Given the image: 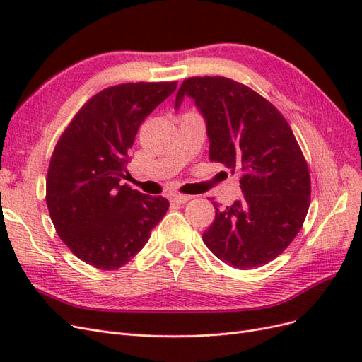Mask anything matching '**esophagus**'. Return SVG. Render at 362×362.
<instances>
[{"mask_svg": "<svg viewBox=\"0 0 362 362\" xmlns=\"http://www.w3.org/2000/svg\"><path fill=\"white\" fill-rule=\"evenodd\" d=\"M192 199V196H187V194H172V198H170V201L172 202H175V204H185V202H189Z\"/></svg>", "mask_w": 362, "mask_h": 362, "instance_id": "esophagus-1", "label": "esophagus"}]
</instances>
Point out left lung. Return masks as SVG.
Instances as JSON below:
<instances>
[{"label":"left lung","instance_id":"8db88e82","mask_svg":"<svg viewBox=\"0 0 362 362\" xmlns=\"http://www.w3.org/2000/svg\"><path fill=\"white\" fill-rule=\"evenodd\" d=\"M190 98L205 120L210 160L242 173L243 198L221 210L202 235L229 266L247 270L281 255L308 213L311 181L287 120L264 98L225 76H193L175 98Z\"/></svg>","mask_w":362,"mask_h":362}]
</instances>
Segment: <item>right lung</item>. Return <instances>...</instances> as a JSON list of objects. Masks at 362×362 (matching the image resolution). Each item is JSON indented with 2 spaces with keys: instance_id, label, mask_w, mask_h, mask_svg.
I'll list each match as a JSON object with an SVG mask.
<instances>
[{
  "instance_id": "1",
  "label": "right lung",
  "mask_w": 362,
  "mask_h": 362,
  "mask_svg": "<svg viewBox=\"0 0 362 362\" xmlns=\"http://www.w3.org/2000/svg\"><path fill=\"white\" fill-rule=\"evenodd\" d=\"M177 83H127L96 93L75 115L52 152L47 205L59 237L96 269L125 266L169 208L120 184L141 122Z\"/></svg>"
}]
</instances>
